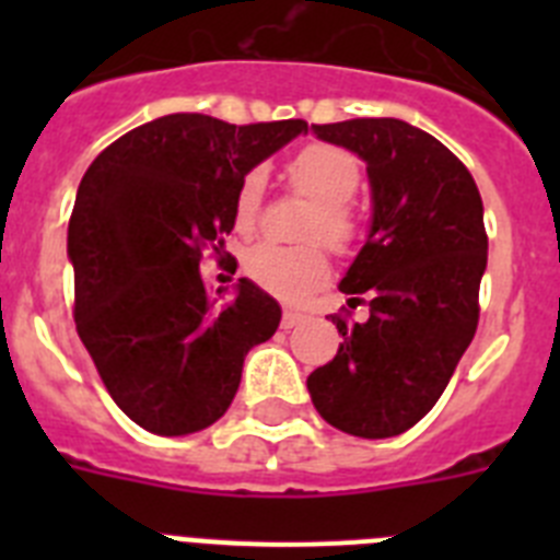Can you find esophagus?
Returning a JSON list of instances; mask_svg holds the SVG:
<instances>
[{
	"label": "esophagus",
	"instance_id": "esophagus-1",
	"mask_svg": "<svg viewBox=\"0 0 560 560\" xmlns=\"http://www.w3.org/2000/svg\"><path fill=\"white\" fill-rule=\"evenodd\" d=\"M303 323H305V314H300V311H285L283 319H280V328L291 330V328H296V325H303Z\"/></svg>",
	"mask_w": 560,
	"mask_h": 560
}]
</instances>
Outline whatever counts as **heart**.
Listing matches in <instances>:
<instances>
[{
  "label": "heart",
  "mask_w": 560,
  "mask_h": 560,
  "mask_svg": "<svg viewBox=\"0 0 560 560\" xmlns=\"http://www.w3.org/2000/svg\"><path fill=\"white\" fill-rule=\"evenodd\" d=\"M285 179L294 190L314 199V210L303 226L305 241H325L330 249H348L355 237V219L348 205L361 185V167L353 153L325 142L305 145L285 165ZM264 187L266 179L260 171H249L237 185L232 201V221L237 232L255 230ZM244 269L252 283L289 303L325 285L330 275L328 257L316 244H257L246 252Z\"/></svg>",
  "instance_id": "1"
}]
</instances>
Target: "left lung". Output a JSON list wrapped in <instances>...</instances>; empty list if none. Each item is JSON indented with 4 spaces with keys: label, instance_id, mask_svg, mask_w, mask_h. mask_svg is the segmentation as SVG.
Listing matches in <instances>:
<instances>
[{
    "label": "left lung",
    "instance_id": "1",
    "mask_svg": "<svg viewBox=\"0 0 560 560\" xmlns=\"http://www.w3.org/2000/svg\"><path fill=\"white\" fill-rule=\"evenodd\" d=\"M311 131L364 160L373 219L339 283L350 308L364 303L370 314L364 323L330 316L341 345L308 375V393L330 427L395 438L438 404L477 334L482 199L468 167L404 120L361 117Z\"/></svg>",
    "mask_w": 560,
    "mask_h": 560
}]
</instances>
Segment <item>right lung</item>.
Segmentation results:
<instances>
[{
    "mask_svg": "<svg viewBox=\"0 0 560 560\" xmlns=\"http://www.w3.org/2000/svg\"><path fill=\"white\" fill-rule=\"evenodd\" d=\"M308 131L167 114L122 133L83 173L69 219L78 336L114 404L145 432L182 438L230 409L244 359L280 325L275 296L241 277L210 296L201 249H224L246 173Z\"/></svg>",
    "mask_w": 560,
    "mask_h": 560,
    "instance_id": "obj_1",
    "label": "right lung"
}]
</instances>
